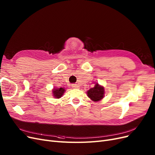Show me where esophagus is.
I'll use <instances>...</instances> for the list:
<instances>
[{
	"instance_id": "esophagus-1",
	"label": "esophagus",
	"mask_w": 155,
	"mask_h": 155,
	"mask_svg": "<svg viewBox=\"0 0 155 155\" xmlns=\"http://www.w3.org/2000/svg\"><path fill=\"white\" fill-rule=\"evenodd\" d=\"M71 86H72L73 88H78V87H79L78 85L77 84H72Z\"/></svg>"
}]
</instances>
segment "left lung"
I'll list each match as a JSON object with an SVG mask.
<instances>
[{
	"instance_id": "obj_1",
	"label": "left lung",
	"mask_w": 155,
	"mask_h": 155,
	"mask_svg": "<svg viewBox=\"0 0 155 155\" xmlns=\"http://www.w3.org/2000/svg\"><path fill=\"white\" fill-rule=\"evenodd\" d=\"M87 96L90 98L92 101L97 102L101 101L104 95V89L102 86H99L98 84L95 85V86L91 88L87 92Z\"/></svg>"
}]
</instances>
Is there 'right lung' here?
<instances>
[{
  "mask_svg": "<svg viewBox=\"0 0 155 155\" xmlns=\"http://www.w3.org/2000/svg\"><path fill=\"white\" fill-rule=\"evenodd\" d=\"M64 91H65V89L64 88L60 87V88L54 89L53 90V93L54 97L57 98H59L63 95Z\"/></svg>",
  "mask_w": 155,
  "mask_h": 155,
  "instance_id": "add662e5",
  "label": "right lung"
}]
</instances>
